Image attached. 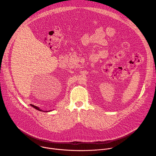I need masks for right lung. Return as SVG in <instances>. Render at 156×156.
<instances>
[{
    "mask_svg": "<svg viewBox=\"0 0 156 156\" xmlns=\"http://www.w3.org/2000/svg\"><path fill=\"white\" fill-rule=\"evenodd\" d=\"M31 105L32 107H34V108H35L36 109H37V110H38V111H41V109H40L38 107H37V106H34V105ZM45 112H46V111H45Z\"/></svg>",
    "mask_w": 156,
    "mask_h": 156,
    "instance_id": "right-lung-1",
    "label": "right lung"
}]
</instances>
